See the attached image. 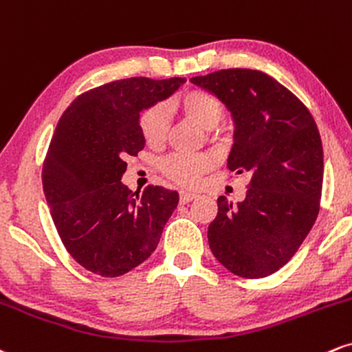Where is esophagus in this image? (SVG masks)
<instances>
[{
  "mask_svg": "<svg viewBox=\"0 0 352 352\" xmlns=\"http://www.w3.org/2000/svg\"><path fill=\"white\" fill-rule=\"evenodd\" d=\"M197 197V194L196 192H188V191H183L179 194V201H181V204H188V202H191V201H194Z\"/></svg>",
  "mask_w": 352,
  "mask_h": 352,
  "instance_id": "1",
  "label": "esophagus"
}]
</instances>
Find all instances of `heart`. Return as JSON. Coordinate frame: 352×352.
<instances>
[{"label":"heart","mask_w":352,"mask_h":352,"mask_svg":"<svg viewBox=\"0 0 352 352\" xmlns=\"http://www.w3.org/2000/svg\"><path fill=\"white\" fill-rule=\"evenodd\" d=\"M176 107L186 118L199 125L204 130H210V138L217 140L219 133L214 131V126L221 123L224 117V105L216 95L208 90L191 89L186 90L176 100ZM169 128V117L166 107L156 103L148 107L140 117V131L144 142L150 146H160L166 140ZM212 161L204 155H171L161 161V171L175 183L181 186H194L199 177L208 173Z\"/></svg>","instance_id":"obj_1"}]
</instances>
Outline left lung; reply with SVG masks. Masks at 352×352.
<instances>
[{
  "mask_svg": "<svg viewBox=\"0 0 352 352\" xmlns=\"http://www.w3.org/2000/svg\"><path fill=\"white\" fill-rule=\"evenodd\" d=\"M191 82L232 113L227 166L250 176L237 206L217 199L209 247L234 275L263 278L296 254L320 212L323 144L316 122L296 95L260 70L224 69Z\"/></svg>",
  "mask_w": 352,
  "mask_h": 352,
  "instance_id": "1",
  "label": "left lung"
}]
</instances>
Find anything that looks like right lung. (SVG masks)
<instances>
[{"instance_id":"obj_1","label":"right lung","mask_w":352,"mask_h":352,"mask_svg":"<svg viewBox=\"0 0 352 352\" xmlns=\"http://www.w3.org/2000/svg\"><path fill=\"white\" fill-rule=\"evenodd\" d=\"M184 78L131 77L95 87L69 105L43 166V188L62 243L78 265L120 276L158 247L179 194L122 183L126 158L144 148L140 113L164 100Z\"/></svg>"}]
</instances>
